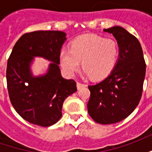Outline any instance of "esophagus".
Segmentation results:
<instances>
[{
	"label": "esophagus",
	"instance_id": "esophagus-1",
	"mask_svg": "<svg viewBox=\"0 0 152 152\" xmlns=\"http://www.w3.org/2000/svg\"><path fill=\"white\" fill-rule=\"evenodd\" d=\"M76 86H77V89H80L81 88H83V87H86V84H82V83L80 82H77L76 83Z\"/></svg>",
	"mask_w": 152,
	"mask_h": 152
}]
</instances>
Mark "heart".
<instances>
[{
    "label": "heart",
    "instance_id": "b5f03b06",
    "mask_svg": "<svg viewBox=\"0 0 152 152\" xmlns=\"http://www.w3.org/2000/svg\"><path fill=\"white\" fill-rule=\"evenodd\" d=\"M119 47L114 39L97 35H83L73 40L71 49L60 51V63L68 76L77 72L82 61L85 74L102 79L111 73L117 61Z\"/></svg>",
    "mask_w": 152,
    "mask_h": 152
}]
</instances>
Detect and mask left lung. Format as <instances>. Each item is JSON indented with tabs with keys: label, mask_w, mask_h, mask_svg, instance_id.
<instances>
[{
	"label": "left lung",
	"mask_w": 152,
	"mask_h": 152,
	"mask_svg": "<svg viewBox=\"0 0 152 152\" xmlns=\"http://www.w3.org/2000/svg\"><path fill=\"white\" fill-rule=\"evenodd\" d=\"M117 40L119 58L107 77L89 86L88 112L102 124H115L128 117L140 102L146 63L139 41L124 28L115 26L103 30Z\"/></svg>",
	"instance_id": "1"
}]
</instances>
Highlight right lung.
Here are the masks:
<instances>
[{
	"label": "right lung",
	"instance_id": "right-lung-1",
	"mask_svg": "<svg viewBox=\"0 0 152 152\" xmlns=\"http://www.w3.org/2000/svg\"><path fill=\"white\" fill-rule=\"evenodd\" d=\"M66 33L36 31L25 33L13 48L7 63L6 80L12 105L29 123L42 127L55 124L62 116L64 100L77 90L74 80L60 72V51ZM34 56L51 61L48 72L33 77L30 69Z\"/></svg>",
	"mask_w": 152,
	"mask_h": 152
}]
</instances>
